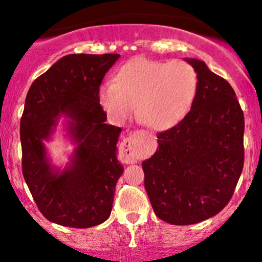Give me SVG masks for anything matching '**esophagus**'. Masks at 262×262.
Listing matches in <instances>:
<instances>
[{"mask_svg": "<svg viewBox=\"0 0 262 262\" xmlns=\"http://www.w3.org/2000/svg\"><path fill=\"white\" fill-rule=\"evenodd\" d=\"M139 134L132 133L130 136L126 137L121 143L120 153L126 162H137L142 157L141 144H139Z\"/></svg>", "mask_w": 262, "mask_h": 262, "instance_id": "esophagus-1", "label": "esophagus"}]
</instances>
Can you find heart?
<instances>
[{"instance_id":"1","label":"heart","mask_w":262,"mask_h":262,"mask_svg":"<svg viewBox=\"0 0 262 262\" xmlns=\"http://www.w3.org/2000/svg\"><path fill=\"white\" fill-rule=\"evenodd\" d=\"M198 73L181 59L136 58L119 70L100 94L106 113L124 121L137 106V118L155 130H166L190 112L198 92Z\"/></svg>"}]
</instances>
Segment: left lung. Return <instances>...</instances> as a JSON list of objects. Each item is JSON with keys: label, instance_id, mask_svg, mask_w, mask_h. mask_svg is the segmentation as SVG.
Listing matches in <instances>:
<instances>
[{"label": "left lung", "instance_id": "left-lung-1", "mask_svg": "<svg viewBox=\"0 0 262 262\" xmlns=\"http://www.w3.org/2000/svg\"><path fill=\"white\" fill-rule=\"evenodd\" d=\"M187 62L199 80L194 104L175 126L157 133V150L142 163L156 215L178 226L221 212L245 161V118L234 90L203 60Z\"/></svg>", "mask_w": 262, "mask_h": 262}]
</instances>
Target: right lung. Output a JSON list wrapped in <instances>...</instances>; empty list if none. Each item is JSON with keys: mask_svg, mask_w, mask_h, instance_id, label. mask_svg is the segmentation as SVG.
<instances>
[{"mask_svg": "<svg viewBox=\"0 0 262 262\" xmlns=\"http://www.w3.org/2000/svg\"><path fill=\"white\" fill-rule=\"evenodd\" d=\"M119 54H68L39 76L29 89L20 121L26 185L38 209L53 223L89 228L109 218L115 185L123 173L116 158L121 128L105 124L100 84ZM73 119L70 134L78 142L73 165L62 174L50 168L42 139L56 118Z\"/></svg>", "mask_w": 262, "mask_h": 262, "instance_id": "add662e5", "label": "right lung"}]
</instances>
